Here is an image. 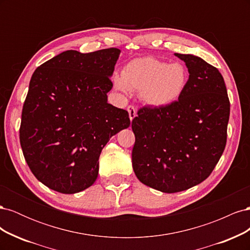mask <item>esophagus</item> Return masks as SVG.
<instances>
[{
	"label": "esophagus",
	"instance_id": "34e87169",
	"mask_svg": "<svg viewBox=\"0 0 250 250\" xmlns=\"http://www.w3.org/2000/svg\"><path fill=\"white\" fill-rule=\"evenodd\" d=\"M127 110H128V113H129V119L132 122V120L135 118V116H137V109H135V107L132 106V105H129V106L127 107Z\"/></svg>",
	"mask_w": 250,
	"mask_h": 250
}]
</instances>
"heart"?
I'll use <instances>...</instances> for the list:
<instances>
[{
  "instance_id": "1",
  "label": "heart",
  "mask_w": 250,
  "mask_h": 250,
  "mask_svg": "<svg viewBox=\"0 0 250 250\" xmlns=\"http://www.w3.org/2000/svg\"><path fill=\"white\" fill-rule=\"evenodd\" d=\"M188 83V71L184 63H167L152 56L130 60L123 67L122 75L113 77V85L119 92H139L141 101L154 108L176 102Z\"/></svg>"
}]
</instances>
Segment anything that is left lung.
I'll list each match as a JSON object with an SVG mask.
<instances>
[{"mask_svg": "<svg viewBox=\"0 0 250 250\" xmlns=\"http://www.w3.org/2000/svg\"><path fill=\"white\" fill-rule=\"evenodd\" d=\"M188 83L168 106L143 107L132 120V168L141 183L164 193L188 190L207 179L226 145L230 104L224 79L198 56L179 54Z\"/></svg>", "mask_w": 250, "mask_h": 250, "instance_id": "8db88e82", "label": "left lung"}]
</instances>
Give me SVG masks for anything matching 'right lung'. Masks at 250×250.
Instances as JSON below:
<instances>
[{
	"label": "right lung",
	"mask_w": 250,
	"mask_h": 250,
	"mask_svg": "<svg viewBox=\"0 0 250 250\" xmlns=\"http://www.w3.org/2000/svg\"><path fill=\"white\" fill-rule=\"evenodd\" d=\"M121 51H64L34 71L21 111L20 142L34 176L56 192L92 186L112 135L130 125L128 112L107 103Z\"/></svg>",
	"instance_id": "add662e5"
}]
</instances>
